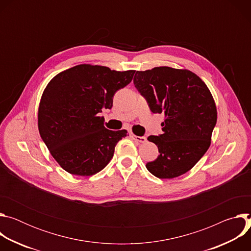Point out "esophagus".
<instances>
[{"label":"esophagus","mask_w":251,"mask_h":251,"mask_svg":"<svg viewBox=\"0 0 251 251\" xmlns=\"http://www.w3.org/2000/svg\"><path fill=\"white\" fill-rule=\"evenodd\" d=\"M131 137H132V139H134L135 141L140 142V143H145V142L147 141V138H146V137H143V136H136V135H132Z\"/></svg>","instance_id":"34e87169"}]
</instances>
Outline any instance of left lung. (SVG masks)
<instances>
[{
    "label": "left lung",
    "mask_w": 251,
    "mask_h": 251,
    "mask_svg": "<svg viewBox=\"0 0 251 251\" xmlns=\"http://www.w3.org/2000/svg\"><path fill=\"white\" fill-rule=\"evenodd\" d=\"M133 82L150 110L165 114L164 133L148 137L160 155L146 164L147 170L160 178L187 173L207 151L217 124V107L207 86L192 71L168 66L137 71Z\"/></svg>",
    "instance_id": "8db88e82"
}]
</instances>
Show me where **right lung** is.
I'll return each instance as SVG.
<instances>
[{"mask_svg": "<svg viewBox=\"0 0 251 251\" xmlns=\"http://www.w3.org/2000/svg\"><path fill=\"white\" fill-rule=\"evenodd\" d=\"M135 70L80 64L54 76L39 108V130L51 156L69 174L91 176L113 157L126 130L103 126V109H111L115 92L128 85Z\"/></svg>", "mask_w": 251, "mask_h": 251, "instance_id": "obj_1", "label": "right lung"}]
</instances>
